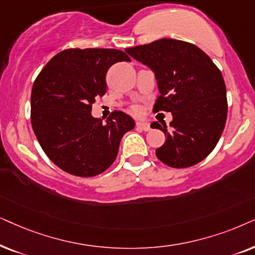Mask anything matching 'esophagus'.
I'll list each match as a JSON object with an SVG mask.
<instances>
[{
  "label": "esophagus",
  "mask_w": 255,
  "mask_h": 255,
  "mask_svg": "<svg viewBox=\"0 0 255 255\" xmlns=\"http://www.w3.org/2000/svg\"><path fill=\"white\" fill-rule=\"evenodd\" d=\"M136 127L138 129H142L144 131L150 130V125L147 124V122H136Z\"/></svg>",
  "instance_id": "esophagus-1"
}]
</instances>
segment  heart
<instances>
[{"label": "heart", "mask_w": 255, "mask_h": 255, "mask_svg": "<svg viewBox=\"0 0 255 255\" xmlns=\"http://www.w3.org/2000/svg\"><path fill=\"white\" fill-rule=\"evenodd\" d=\"M133 112H134L135 114H138V113H140V107L134 106V107H133Z\"/></svg>", "instance_id": "obj_1"}]
</instances>
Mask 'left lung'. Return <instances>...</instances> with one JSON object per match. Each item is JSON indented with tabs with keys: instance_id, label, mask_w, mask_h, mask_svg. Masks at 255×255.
Segmentation results:
<instances>
[{
	"instance_id": "1",
	"label": "left lung",
	"mask_w": 255,
	"mask_h": 255,
	"mask_svg": "<svg viewBox=\"0 0 255 255\" xmlns=\"http://www.w3.org/2000/svg\"><path fill=\"white\" fill-rule=\"evenodd\" d=\"M155 73L159 97L154 113L171 112L167 125L152 122L167 136L156 149L171 168H189L203 161L218 143L227 118L225 81L220 70L198 46L162 38L126 50Z\"/></svg>"
}]
</instances>
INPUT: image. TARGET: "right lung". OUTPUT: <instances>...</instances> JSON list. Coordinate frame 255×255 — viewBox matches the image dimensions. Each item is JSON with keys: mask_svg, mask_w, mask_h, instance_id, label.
<instances>
[{"mask_svg": "<svg viewBox=\"0 0 255 255\" xmlns=\"http://www.w3.org/2000/svg\"><path fill=\"white\" fill-rule=\"evenodd\" d=\"M115 49H67L40 71L31 92V125L40 147L57 167L79 177L107 170L135 121L114 111L104 124L92 117L96 98L106 93L113 64L129 62Z\"/></svg>", "mask_w": 255, "mask_h": 255, "instance_id": "obj_1", "label": "right lung"}]
</instances>
